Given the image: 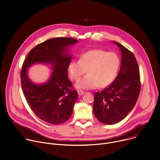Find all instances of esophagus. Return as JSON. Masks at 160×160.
<instances>
[{"label": "esophagus", "mask_w": 160, "mask_h": 160, "mask_svg": "<svg viewBox=\"0 0 160 160\" xmlns=\"http://www.w3.org/2000/svg\"><path fill=\"white\" fill-rule=\"evenodd\" d=\"M78 94L79 96H82L83 94H84V92L83 90H78Z\"/></svg>", "instance_id": "esophagus-1"}]
</instances>
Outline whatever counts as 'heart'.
I'll return each instance as SVG.
<instances>
[{
	"instance_id": "obj_1",
	"label": "heart",
	"mask_w": 160,
	"mask_h": 160,
	"mask_svg": "<svg viewBox=\"0 0 160 160\" xmlns=\"http://www.w3.org/2000/svg\"><path fill=\"white\" fill-rule=\"evenodd\" d=\"M120 63V59L117 53L96 49L84 53L80 56V60L71 61L68 70L70 78L77 81L87 70L88 73L76 84L78 88H104L115 80Z\"/></svg>"
}]
</instances>
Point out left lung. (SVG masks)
Returning <instances> with one entry per match:
<instances>
[{"label":"left lung","mask_w":160,"mask_h":160,"mask_svg":"<svg viewBox=\"0 0 160 160\" xmlns=\"http://www.w3.org/2000/svg\"><path fill=\"white\" fill-rule=\"evenodd\" d=\"M122 52L120 72L114 82L94 95L93 112L98 120L113 125L124 119L132 110L139 96L141 80L139 65L133 54L113 41Z\"/></svg>","instance_id":"1"}]
</instances>
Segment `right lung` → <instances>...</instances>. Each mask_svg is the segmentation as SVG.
Instances as JSON below:
<instances>
[{
    "label": "right lung",
    "mask_w": 160,
    "mask_h": 160,
    "mask_svg": "<svg viewBox=\"0 0 160 160\" xmlns=\"http://www.w3.org/2000/svg\"><path fill=\"white\" fill-rule=\"evenodd\" d=\"M78 40L70 37L49 39L33 48L22 64L20 77L25 99L35 115L51 124H61L72 115L78 92L73 90L68 78V66L72 56L67 48ZM35 63H49L53 72L49 80L43 84H35L27 75L28 68Z\"/></svg>",
    "instance_id": "1"
}]
</instances>
